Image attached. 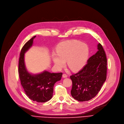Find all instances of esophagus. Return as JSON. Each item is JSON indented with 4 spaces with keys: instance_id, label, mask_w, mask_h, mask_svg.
Here are the masks:
<instances>
[{
    "instance_id": "obj_1",
    "label": "esophagus",
    "mask_w": 124,
    "mask_h": 124,
    "mask_svg": "<svg viewBox=\"0 0 124 124\" xmlns=\"http://www.w3.org/2000/svg\"><path fill=\"white\" fill-rule=\"evenodd\" d=\"M62 76H63V78H67V77H68V75H67L66 74H65V73H64V74H63Z\"/></svg>"
}]
</instances>
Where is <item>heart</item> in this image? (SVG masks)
Returning a JSON list of instances; mask_svg holds the SVG:
<instances>
[{
    "mask_svg": "<svg viewBox=\"0 0 124 124\" xmlns=\"http://www.w3.org/2000/svg\"><path fill=\"white\" fill-rule=\"evenodd\" d=\"M88 53V47L84 43L75 40L63 41L57 46L56 53L52 55V60L58 69L62 68L66 60L68 67L77 71L85 63Z\"/></svg>",
    "mask_w": 124,
    "mask_h": 124,
    "instance_id": "obj_1",
    "label": "heart"
}]
</instances>
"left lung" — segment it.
<instances>
[{
  "label": "left lung",
  "mask_w": 124,
  "mask_h": 124,
  "mask_svg": "<svg viewBox=\"0 0 124 124\" xmlns=\"http://www.w3.org/2000/svg\"><path fill=\"white\" fill-rule=\"evenodd\" d=\"M97 49L81 70L70 76L72 81L71 95L79 101H88L94 97L106 80V54L100 43L97 45Z\"/></svg>",
  "instance_id": "obj_1"
}]
</instances>
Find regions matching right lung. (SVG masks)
Segmentation results:
<instances>
[{
	"label": "right lung",
	"mask_w": 124,
	"mask_h": 124,
	"mask_svg": "<svg viewBox=\"0 0 124 124\" xmlns=\"http://www.w3.org/2000/svg\"><path fill=\"white\" fill-rule=\"evenodd\" d=\"M36 37L31 39L22 48L19 59L18 71L26 95L33 101L45 102L52 99L54 84L61 80L62 73H50L44 71L41 73L31 74L27 71L24 64V53L32 46Z\"/></svg>",
	"instance_id": "add662e5"
}]
</instances>
